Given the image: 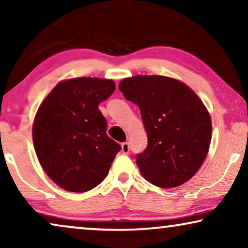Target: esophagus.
<instances>
[{
    "mask_svg": "<svg viewBox=\"0 0 248 248\" xmlns=\"http://www.w3.org/2000/svg\"><path fill=\"white\" fill-rule=\"evenodd\" d=\"M122 151H123V154H128L130 152V144H128V142L122 143Z\"/></svg>",
    "mask_w": 248,
    "mask_h": 248,
    "instance_id": "1",
    "label": "esophagus"
}]
</instances>
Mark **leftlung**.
<instances>
[{"label":"left lung","instance_id":"8db88e82","mask_svg":"<svg viewBox=\"0 0 248 248\" xmlns=\"http://www.w3.org/2000/svg\"><path fill=\"white\" fill-rule=\"evenodd\" d=\"M118 88L140 108L148 134L147 148L137 155L143 177L164 188L191 179L208 155L212 133L211 118L194 91L162 76L127 78Z\"/></svg>","mask_w":248,"mask_h":248}]
</instances>
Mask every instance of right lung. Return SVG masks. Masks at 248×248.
Wrapping results in <instances>:
<instances>
[{
  "mask_svg": "<svg viewBox=\"0 0 248 248\" xmlns=\"http://www.w3.org/2000/svg\"><path fill=\"white\" fill-rule=\"evenodd\" d=\"M115 91L113 80L78 78L57 84L37 111L33 147L42 167L60 187L87 192L109 171L121 145L106 133L98 109Z\"/></svg>",
  "mask_w": 248,
  "mask_h": 248,
  "instance_id": "right-lung-1",
  "label": "right lung"
}]
</instances>
